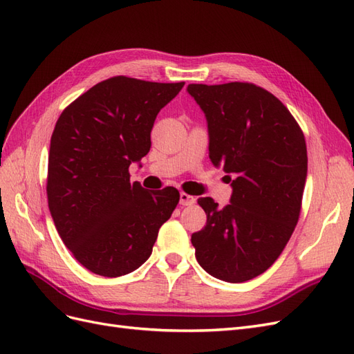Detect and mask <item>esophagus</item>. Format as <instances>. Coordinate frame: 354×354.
<instances>
[{
  "label": "esophagus",
  "mask_w": 354,
  "mask_h": 354,
  "mask_svg": "<svg viewBox=\"0 0 354 354\" xmlns=\"http://www.w3.org/2000/svg\"><path fill=\"white\" fill-rule=\"evenodd\" d=\"M195 201H196L195 196L187 195V194H185V192H181V194H180V205H183V207L194 205Z\"/></svg>",
  "instance_id": "34e87169"
}]
</instances>
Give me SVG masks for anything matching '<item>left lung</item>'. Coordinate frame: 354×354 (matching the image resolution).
I'll return each mask as SVG.
<instances>
[{"mask_svg": "<svg viewBox=\"0 0 354 354\" xmlns=\"http://www.w3.org/2000/svg\"><path fill=\"white\" fill-rule=\"evenodd\" d=\"M205 113L209 159L227 173L230 203L199 198L207 224L192 234L211 276L241 283L279 259L297 226L307 178L301 128L279 99L248 82L189 84Z\"/></svg>", "mask_w": 354, "mask_h": 354, "instance_id": "left-lung-1", "label": "left lung"}]
</instances>
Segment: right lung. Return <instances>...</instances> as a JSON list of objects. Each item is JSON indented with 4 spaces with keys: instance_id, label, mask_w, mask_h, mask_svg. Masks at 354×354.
Here are the masks:
<instances>
[{
    "instance_id": "add662e5",
    "label": "right lung",
    "mask_w": 354,
    "mask_h": 354,
    "mask_svg": "<svg viewBox=\"0 0 354 354\" xmlns=\"http://www.w3.org/2000/svg\"><path fill=\"white\" fill-rule=\"evenodd\" d=\"M183 85L113 77L80 95L56 122L48 208L63 243L95 274L138 269L177 207V189L130 183L128 168L151 151L156 115Z\"/></svg>"
}]
</instances>
